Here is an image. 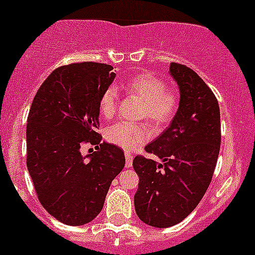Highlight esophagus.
I'll list each match as a JSON object with an SVG mask.
<instances>
[{
	"instance_id": "1",
	"label": "esophagus",
	"mask_w": 255,
	"mask_h": 255,
	"mask_svg": "<svg viewBox=\"0 0 255 255\" xmlns=\"http://www.w3.org/2000/svg\"><path fill=\"white\" fill-rule=\"evenodd\" d=\"M125 156H126V167H130L133 162V156L127 151L125 152Z\"/></svg>"
}]
</instances>
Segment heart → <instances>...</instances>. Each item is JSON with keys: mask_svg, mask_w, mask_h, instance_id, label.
<instances>
[{"mask_svg": "<svg viewBox=\"0 0 255 255\" xmlns=\"http://www.w3.org/2000/svg\"><path fill=\"white\" fill-rule=\"evenodd\" d=\"M123 89L127 94L137 97L143 102L142 117L151 121L157 128L167 127L176 117L180 107L178 94L168 89L167 83L152 71H139L130 75L123 83ZM117 109V92L108 87L99 99V113L109 120ZM153 134L151 126L147 123L117 122L106 130V139L112 144L132 151L138 148Z\"/></svg>", "mask_w": 255, "mask_h": 255, "instance_id": "1", "label": "heart"}]
</instances>
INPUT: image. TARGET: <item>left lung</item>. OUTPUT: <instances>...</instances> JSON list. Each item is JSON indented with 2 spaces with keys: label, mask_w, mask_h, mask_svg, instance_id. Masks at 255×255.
<instances>
[{
  "label": "left lung",
  "mask_w": 255,
  "mask_h": 255,
  "mask_svg": "<svg viewBox=\"0 0 255 255\" xmlns=\"http://www.w3.org/2000/svg\"><path fill=\"white\" fill-rule=\"evenodd\" d=\"M180 107L170 127L144 147L158 163L134 157L139 176L134 209L143 223L168 228L184 220L203 199L220 151V109L213 90L189 66L171 63Z\"/></svg>",
  "instance_id": "left-lung-1"
}]
</instances>
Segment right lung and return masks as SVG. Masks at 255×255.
<instances>
[{
    "mask_svg": "<svg viewBox=\"0 0 255 255\" xmlns=\"http://www.w3.org/2000/svg\"><path fill=\"white\" fill-rule=\"evenodd\" d=\"M108 64L74 63L55 69L37 90L27 117L26 165L45 210L68 225L92 221L126 163L122 148L101 143L99 99L116 74ZM84 143L98 144L83 157Z\"/></svg>",
    "mask_w": 255,
    "mask_h": 255,
    "instance_id": "right-lung-1",
    "label": "right lung"
}]
</instances>
